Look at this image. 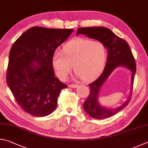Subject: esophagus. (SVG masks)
Returning a JSON list of instances; mask_svg holds the SVG:
<instances>
[{"label": "esophagus", "instance_id": "obj_1", "mask_svg": "<svg viewBox=\"0 0 148 148\" xmlns=\"http://www.w3.org/2000/svg\"><path fill=\"white\" fill-rule=\"evenodd\" d=\"M68 86L72 88H76L77 87H78V84H69Z\"/></svg>", "mask_w": 148, "mask_h": 148}]
</instances>
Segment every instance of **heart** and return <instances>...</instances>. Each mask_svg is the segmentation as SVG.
Here are the masks:
<instances>
[{
	"label": "heart",
	"mask_w": 148,
	"mask_h": 148,
	"mask_svg": "<svg viewBox=\"0 0 148 148\" xmlns=\"http://www.w3.org/2000/svg\"><path fill=\"white\" fill-rule=\"evenodd\" d=\"M62 52H54L51 57L52 67L61 81L67 79L72 66L76 75L84 81L96 78L104 69L107 57L104 43L84 38L69 41L64 45Z\"/></svg>",
	"instance_id": "heart-1"
}]
</instances>
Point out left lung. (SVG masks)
I'll return each instance as SVG.
<instances>
[{"label":"left lung","mask_w":148,"mask_h":148,"mask_svg":"<svg viewBox=\"0 0 148 148\" xmlns=\"http://www.w3.org/2000/svg\"><path fill=\"white\" fill-rule=\"evenodd\" d=\"M87 36L104 43L107 49V64L102 74L95 81L89 85L90 94L83 105L84 110L88 114L95 119H104L114 115L125 108L129 103L132 94L134 76L136 73V63L128 43L119 38L108 28L103 27H84L78 28L77 36ZM118 66H123L131 71V90L128 99L122 105L112 109L102 106L98 99L100 90L103 84L113 71Z\"/></svg>","instance_id":"obj_1"}]
</instances>
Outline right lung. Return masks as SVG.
Segmentation results:
<instances>
[{"instance_id": "right-lung-1", "label": "right lung", "mask_w": 148, "mask_h": 148, "mask_svg": "<svg viewBox=\"0 0 148 148\" xmlns=\"http://www.w3.org/2000/svg\"><path fill=\"white\" fill-rule=\"evenodd\" d=\"M73 30L34 27L13 44L6 82L26 112L43 117L56 109L60 91L67 86L54 77L51 57Z\"/></svg>"}]
</instances>
